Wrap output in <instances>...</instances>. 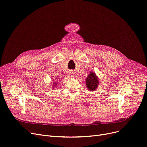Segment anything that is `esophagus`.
I'll return each instance as SVG.
<instances>
[{
    "label": "esophagus",
    "mask_w": 147,
    "mask_h": 147,
    "mask_svg": "<svg viewBox=\"0 0 147 147\" xmlns=\"http://www.w3.org/2000/svg\"><path fill=\"white\" fill-rule=\"evenodd\" d=\"M71 76H73V74H71Z\"/></svg>",
    "instance_id": "esophagus-1"
}]
</instances>
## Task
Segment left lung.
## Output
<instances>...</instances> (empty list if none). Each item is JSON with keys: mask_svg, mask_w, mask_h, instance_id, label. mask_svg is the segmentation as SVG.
I'll return each mask as SVG.
<instances>
[{"mask_svg": "<svg viewBox=\"0 0 147 147\" xmlns=\"http://www.w3.org/2000/svg\"><path fill=\"white\" fill-rule=\"evenodd\" d=\"M98 82L99 81L96 75L95 74V73H91L86 79V87L88 88V90L93 91L95 89H96L98 85Z\"/></svg>", "mask_w": 147, "mask_h": 147, "instance_id": "8db88e82", "label": "left lung"}]
</instances>
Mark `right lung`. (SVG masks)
<instances>
[{
    "mask_svg": "<svg viewBox=\"0 0 147 147\" xmlns=\"http://www.w3.org/2000/svg\"><path fill=\"white\" fill-rule=\"evenodd\" d=\"M56 83V82H55ZM58 85V84H54V85Z\"/></svg>",
    "mask_w": 147,
    "mask_h": 147,
    "instance_id": "add662e5",
    "label": "right lung"
}]
</instances>
